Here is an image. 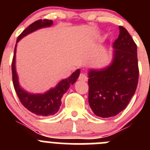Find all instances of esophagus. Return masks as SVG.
<instances>
[{"label":"esophagus","mask_w":150,"mask_h":150,"mask_svg":"<svg viewBox=\"0 0 150 150\" xmlns=\"http://www.w3.org/2000/svg\"><path fill=\"white\" fill-rule=\"evenodd\" d=\"M79 80H82V81H87L88 78H87V76L86 74H83V73H81V74H79Z\"/></svg>","instance_id":"1"}]
</instances>
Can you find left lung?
<instances>
[{
  "mask_svg": "<svg viewBox=\"0 0 150 150\" xmlns=\"http://www.w3.org/2000/svg\"><path fill=\"white\" fill-rule=\"evenodd\" d=\"M112 63L102 70L88 72V103L96 116H116L127 107L137 86L139 76L137 45L128 30L120 26L112 44Z\"/></svg>",
  "mask_w": 150,
  "mask_h": 150,
  "instance_id": "8db88e82",
  "label": "left lung"
}]
</instances>
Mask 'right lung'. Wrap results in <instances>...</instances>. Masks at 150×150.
Masks as SVG:
<instances>
[{
	"instance_id": "add662e5",
	"label": "right lung",
	"mask_w": 150,
	"mask_h": 150,
	"mask_svg": "<svg viewBox=\"0 0 150 150\" xmlns=\"http://www.w3.org/2000/svg\"><path fill=\"white\" fill-rule=\"evenodd\" d=\"M53 24L52 20L49 19H40L30 24V25L22 32V34L17 38L16 43L25 36L33 32L38 29L42 28L50 27ZM16 45L14 50L13 62H12V74H13V86L15 88L18 99L22 105L37 116H48L55 114L61 105H62V98L64 94L67 91L71 85L74 84L79 77L80 71L77 69L75 72L73 73L68 78L62 79V81L53 88H51L48 91L43 94H30L21 88L18 80L16 71Z\"/></svg>"
}]
</instances>
